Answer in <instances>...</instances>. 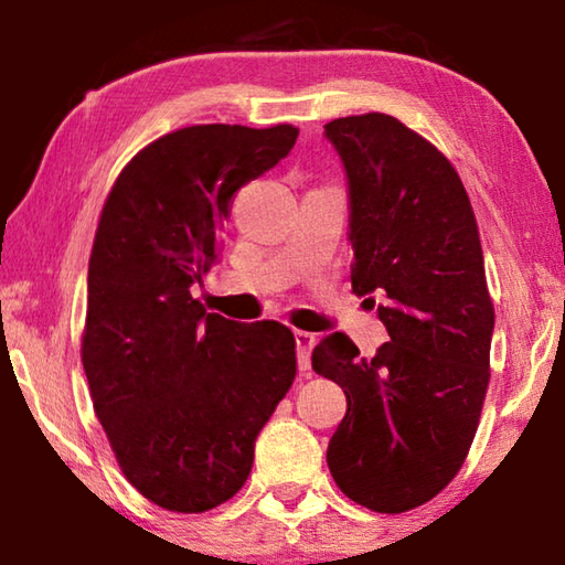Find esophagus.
<instances>
[{
  "label": "esophagus",
  "instance_id": "obj_1",
  "mask_svg": "<svg viewBox=\"0 0 565 565\" xmlns=\"http://www.w3.org/2000/svg\"><path fill=\"white\" fill-rule=\"evenodd\" d=\"M296 337V353H299V369L309 371L311 369V351L317 347V337L309 331H294Z\"/></svg>",
  "mask_w": 565,
  "mask_h": 565
}]
</instances>
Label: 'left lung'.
Listing matches in <instances>:
<instances>
[{"label": "left lung", "mask_w": 565, "mask_h": 565, "mask_svg": "<svg viewBox=\"0 0 565 565\" xmlns=\"http://www.w3.org/2000/svg\"><path fill=\"white\" fill-rule=\"evenodd\" d=\"M323 137L347 171L351 286L388 331L374 359L341 331L313 349L349 404L327 461L351 501L404 513L451 483L476 436L493 337L481 238L456 169L398 119H333Z\"/></svg>", "instance_id": "left-lung-1"}]
</instances>
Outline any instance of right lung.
<instances>
[{
  "instance_id": "add662e5",
  "label": "right lung",
  "mask_w": 565,
  "mask_h": 565,
  "mask_svg": "<svg viewBox=\"0 0 565 565\" xmlns=\"http://www.w3.org/2000/svg\"><path fill=\"white\" fill-rule=\"evenodd\" d=\"M296 137L291 124L171 131L124 167L102 209L84 374L124 476L167 511L202 513L232 499L294 384L291 329L206 313L191 286L222 252L236 189L279 164Z\"/></svg>"
}]
</instances>
